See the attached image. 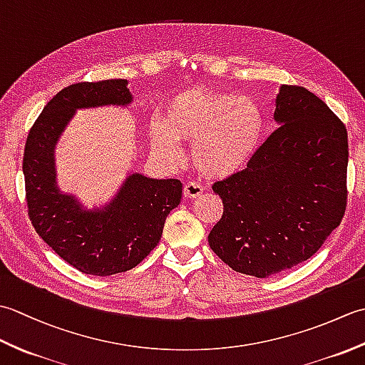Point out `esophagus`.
I'll return each instance as SVG.
<instances>
[{
    "label": "esophagus",
    "mask_w": 365,
    "mask_h": 365,
    "mask_svg": "<svg viewBox=\"0 0 365 365\" xmlns=\"http://www.w3.org/2000/svg\"><path fill=\"white\" fill-rule=\"evenodd\" d=\"M204 192V188L197 182H187L183 187V196L187 199H196Z\"/></svg>",
    "instance_id": "1"
}]
</instances>
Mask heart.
Segmentation results:
<instances>
[{"label":"heart","mask_w":365,"mask_h":365,"mask_svg":"<svg viewBox=\"0 0 365 365\" xmlns=\"http://www.w3.org/2000/svg\"><path fill=\"white\" fill-rule=\"evenodd\" d=\"M262 133L263 114L255 100L205 88L175 96L165 118L150 122L152 143L160 152L175 157L182 139L195 141V165L213 178L245 169L257 152Z\"/></svg>","instance_id":"obj_1"}]
</instances>
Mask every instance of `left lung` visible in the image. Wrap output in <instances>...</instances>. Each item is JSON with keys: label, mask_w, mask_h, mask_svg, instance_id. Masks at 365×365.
Wrapping results in <instances>:
<instances>
[{"label": "left lung", "mask_w": 365, "mask_h": 365, "mask_svg": "<svg viewBox=\"0 0 365 365\" xmlns=\"http://www.w3.org/2000/svg\"><path fill=\"white\" fill-rule=\"evenodd\" d=\"M268 136L246 169L213 185L224 204L208 245L238 273L268 277L311 259L346 207L348 135L322 98L282 84Z\"/></svg>", "instance_id": "obj_1"}]
</instances>
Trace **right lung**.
Segmentation results:
<instances>
[{
    "label": "right lung",
    "mask_w": 365,
    "mask_h": 365,
    "mask_svg": "<svg viewBox=\"0 0 365 365\" xmlns=\"http://www.w3.org/2000/svg\"><path fill=\"white\" fill-rule=\"evenodd\" d=\"M127 80L76 83L54 96L31 127L23 153L28 215L61 259L84 274L111 276L135 268L158 245L169 212L180 204L177 178L130 174L110 204L86 210L59 191L54 147L76 110L127 106Z\"/></svg>",
    "instance_id": "right-lung-1"
}]
</instances>
